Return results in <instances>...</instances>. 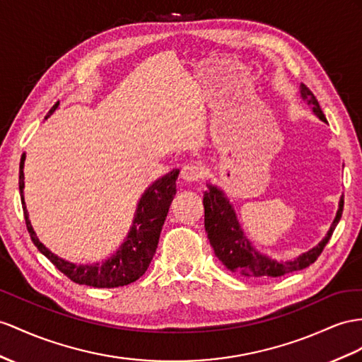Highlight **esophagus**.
<instances>
[{
    "mask_svg": "<svg viewBox=\"0 0 362 362\" xmlns=\"http://www.w3.org/2000/svg\"><path fill=\"white\" fill-rule=\"evenodd\" d=\"M202 175H203L202 166H199L196 163L185 165L180 171V177L185 182H199L202 179Z\"/></svg>",
    "mask_w": 362,
    "mask_h": 362,
    "instance_id": "esophagus-1",
    "label": "esophagus"
}]
</instances>
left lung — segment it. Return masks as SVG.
<instances>
[{
    "instance_id": "left-lung-1",
    "label": "left lung",
    "mask_w": 362,
    "mask_h": 362,
    "mask_svg": "<svg viewBox=\"0 0 362 362\" xmlns=\"http://www.w3.org/2000/svg\"><path fill=\"white\" fill-rule=\"evenodd\" d=\"M301 98L308 100L312 105L313 113L317 115L324 122H327L324 117L322 110L313 93L304 84L300 86ZM209 189L203 194V206H205V229L209 238V243L214 249V254L218 260L223 263L229 271L242 274L251 278H275L283 276L295 271L305 269L312 263L317 262L321 255L322 249L326 247L329 240L335 230L338 221L344 208V199L339 200V209L337 217L329 229L326 238L322 240L318 246L310 249L309 252L300 255L292 262H275L267 258L266 255L258 254L255 249L249 243V240L243 235V230L240 229L235 212L225 194L217 189L212 185H208Z\"/></svg>"
}]
</instances>
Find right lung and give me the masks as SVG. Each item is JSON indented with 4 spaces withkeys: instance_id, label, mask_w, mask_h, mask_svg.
Instances as JSON below:
<instances>
[{
    "instance_id": "1",
    "label": "right lung",
    "mask_w": 362,
    "mask_h": 362,
    "mask_svg": "<svg viewBox=\"0 0 362 362\" xmlns=\"http://www.w3.org/2000/svg\"><path fill=\"white\" fill-rule=\"evenodd\" d=\"M59 100L54 104L45 116L47 119L54 110L58 108ZM24 156L21 157L20 163V192H21V203L25 218V226L29 230L33 245L49 258V260L58 267V269L70 278L71 281L78 284H86L91 287H111L127 286L141 278L150 266L153 257L156 254L157 243L162 233V226L165 223L166 214H168L171 202L175 196V180L179 177V170H173L162 179L156 180L150 188L145 191L141 202L137 205V212L133 221L132 230L128 233V237L124 245L119 247V251L108 258L104 263L96 264H73L70 262L62 260L58 255L52 254L45 247L30 225L29 214H27L25 203L23 197L24 189Z\"/></svg>"
}]
</instances>
